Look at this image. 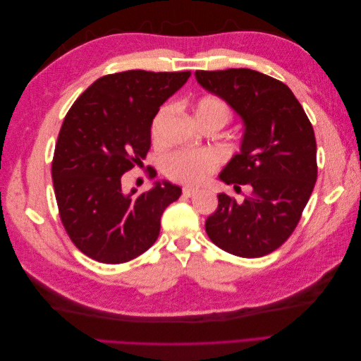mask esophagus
I'll return each mask as SVG.
<instances>
[{
    "mask_svg": "<svg viewBox=\"0 0 361 361\" xmlns=\"http://www.w3.org/2000/svg\"><path fill=\"white\" fill-rule=\"evenodd\" d=\"M199 192V190L197 188H183L182 190V194H183V197H192V195H195Z\"/></svg>",
    "mask_w": 361,
    "mask_h": 361,
    "instance_id": "34e87169",
    "label": "esophagus"
}]
</instances>
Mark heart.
<instances>
[{
	"mask_svg": "<svg viewBox=\"0 0 361 361\" xmlns=\"http://www.w3.org/2000/svg\"><path fill=\"white\" fill-rule=\"evenodd\" d=\"M170 114V108L166 106L157 114L152 123V137L157 141L159 138V130ZM194 117L200 126L216 125L224 126L232 117L231 106L226 101L216 96H204L194 106ZM220 158L209 150H178L173 152L164 159V173L173 180L180 183L197 185L202 183L212 171L216 170Z\"/></svg>",
	"mask_w": 361,
	"mask_h": 361,
	"instance_id": "obj_1",
	"label": "heart"
}]
</instances>
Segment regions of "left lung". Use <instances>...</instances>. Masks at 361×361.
<instances>
[{
	"label": "left lung",
	"mask_w": 361,
	"mask_h": 361,
	"mask_svg": "<svg viewBox=\"0 0 361 361\" xmlns=\"http://www.w3.org/2000/svg\"><path fill=\"white\" fill-rule=\"evenodd\" d=\"M195 80L231 105L244 123L239 154L218 178L235 188L251 187L241 203L218 194L206 233L231 255H269L297 227L318 176L310 120L286 84L257 71H197Z\"/></svg>",
	"instance_id": "obj_1"
}]
</instances>
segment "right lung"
Listing matches in <instances>:
<instances>
[{
    "instance_id": "right-lung-1",
    "label": "right lung",
    "mask_w": 361,
    "mask_h": 361,
    "mask_svg": "<svg viewBox=\"0 0 361 361\" xmlns=\"http://www.w3.org/2000/svg\"><path fill=\"white\" fill-rule=\"evenodd\" d=\"M190 75H105L64 117L52 159V183L61 223L85 256L116 265L155 244L162 212L180 197L182 188L157 180L143 194L134 195L135 188L126 194L122 176L146 158L154 117Z\"/></svg>"
}]
</instances>
